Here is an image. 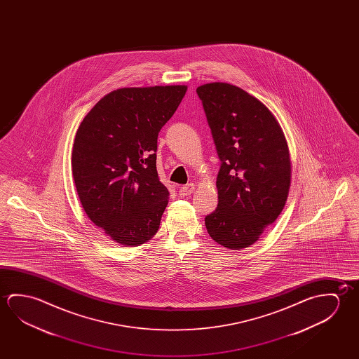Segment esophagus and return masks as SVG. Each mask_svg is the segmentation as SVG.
Segmentation results:
<instances>
[{
  "mask_svg": "<svg viewBox=\"0 0 359 359\" xmlns=\"http://www.w3.org/2000/svg\"><path fill=\"white\" fill-rule=\"evenodd\" d=\"M194 190V184H187V185H184V187L179 189V195H180V196H188V195L191 194Z\"/></svg>",
  "mask_w": 359,
  "mask_h": 359,
  "instance_id": "1",
  "label": "esophagus"
}]
</instances>
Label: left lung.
I'll list each match as a JSON object with an SVG mask.
<instances>
[{
    "label": "left lung",
    "instance_id": "1",
    "mask_svg": "<svg viewBox=\"0 0 359 359\" xmlns=\"http://www.w3.org/2000/svg\"><path fill=\"white\" fill-rule=\"evenodd\" d=\"M196 93L217 156V209L206 215L212 241L239 250L258 241L288 198L290 158L285 136L269 109L243 88L201 85Z\"/></svg>",
    "mask_w": 359,
    "mask_h": 359
}]
</instances>
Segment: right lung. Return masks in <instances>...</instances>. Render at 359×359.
Masks as SVG:
<instances>
[{
    "mask_svg": "<svg viewBox=\"0 0 359 359\" xmlns=\"http://www.w3.org/2000/svg\"><path fill=\"white\" fill-rule=\"evenodd\" d=\"M187 90L118 88L79 126L71 156L77 194L90 220L121 245L139 247L159 229L169 190L156 170L158 135Z\"/></svg>",
    "mask_w": 359,
    "mask_h": 359,
    "instance_id": "1",
    "label": "right lung"
}]
</instances>
